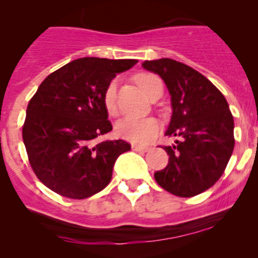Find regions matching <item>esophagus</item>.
<instances>
[{"label": "esophagus", "mask_w": 258, "mask_h": 258, "mask_svg": "<svg viewBox=\"0 0 258 258\" xmlns=\"http://www.w3.org/2000/svg\"><path fill=\"white\" fill-rule=\"evenodd\" d=\"M132 150H133V151L146 152V151H149V150H150V147H143V146H138V145H132Z\"/></svg>", "instance_id": "obj_1"}]
</instances>
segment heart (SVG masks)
<instances>
[{
	"label": "heart",
	"mask_w": 258,
	"mask_h": 258,
	"mask_svg": "<svg viewBox=\"0 0 258 258\" xmlns=\"http://www.w3.org/2000/svg\"><path fill=\"white\" fill-rule=\"evenodd\" d=\"M137 84L140 85L147 97H151L159 86H163L160 79L154 74H141L136 77ZM103 104L109 116L117 113L116 104V83L111 81L107 85L103 94ZM160 131V124L154 117H125L117 121L115 132L120 138L132 142L134 145H146L154 140Z\"/></svg>",
	"instance_id": "1"
}]
</instances>
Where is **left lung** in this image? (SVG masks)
Wrapping results in <instances>:
<instances>
[{
	"label": "left lung",
	"mask_w": 258,
	"mask_h": 258,
	"mask_svg": "<svg viewBox=\"0 0 258 258\" xmlns=\"http://www.w3.org/2000/svg\"><path fill=\"white\" fill-rule=\"evenodd\" d=\"M142 66L168 86L173 115L165 134L178 138L174 146L163 147L169 161L155 179L177 197L204 192L225 172L235 145L226 98L206 76L174 59L146 60Z\"/></svg>",
	"instance_id": "8db88e82"
}]
</instances>
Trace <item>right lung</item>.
Wrapping results in <instances>:
<instances>
[{
  "instance_id": "add662e5",
  "label": "right lung",
  "mask_w": 258,
  "mask_h": 258,
  "mask_svg": "<svg viewBox=\"0 0 258 258\" xmlns=\"http://www.w3.org/2000/svg\"><path fill=\"white\" fill-rule=\"evenodd\" d=\"M136 59L81 58L54 71L27 107L23 141L32 169L54 192L86 199L103 190L125 141L97 142L112 131L103 104L107 85Z\"/></svg>"
}]
</instances>
